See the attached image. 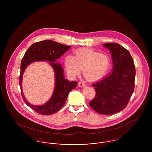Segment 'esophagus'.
Wrapping results in <instances>:
<instances>
[{
	"label": "esophagus",
	"instance_id": "1",
	"mask_svg": "<svg viewBox=\"0 0 152 152\" xmlns=\"http://www.w3.org/2000/svg\"><path fill=\"white\" fill-rule=\"evenodd\" d=\"M79 86L80 88H83V87H86V84L82 82H79Z\"/></svg>",
	"mask_w": 152,
	"mask_h": 152
}]
</instances>
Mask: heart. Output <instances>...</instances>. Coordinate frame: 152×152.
I'll list each match as a JSON object with an SVG mask.
<instances>
[{"label": "heart", "instance_id": "b5f03b06", "mask_svg": "<svg viewBox=\"0 0 152 152\" xmlns=\"http://www.w3.org/2000/svg\"><path fill=\"white\" fill-rule=\"evenodd\" d=\"M108 55L91 48H80L75 51V56L68 55L65 58L66 72L72 77L79 75L83 69V75L89 80L104 77L110 66Z\"/></svg>", "mask_w": 152, "mask_h": 152}]
</instances>
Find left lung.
<instances>
[{"label":"left lung","instance_id":"obj_1","mask_svg":"<svg viewBox=\"0 0 152 152\" xmlns=\"http://www.w3.org/2000/svg\"><path fill=\"white\" fill-rule=\"evenodd\" d=\"M102 45L110 51L113 70L92 84L96 96L89 105L98 113L110 115L126 107L134 91L136 69L129 52L123 46L115 43Z\"/></svg>","mask_w":152,"mask_h":152}]
</instances>
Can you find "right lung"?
Returning a JSON list of instances; mask_svg holds the SVG:
<instances>
[{"mask_svg": "<svg viewBox=\"0 0 152 152\" xmlns=\"http://www.w3.org/2000/svg\"><path fill=\"white\" fill-rule=\"evenodd\" d=\"M71 46L65 45L51 40H45L31 45L25 53L20 65L19 84L22 97L25 103L37 113L51 115L59 110L65 104L69 92L76 88L77 83L65 79L64 70L57 59L69 50ZM35 61H48L55 73V88L50 100L41 106L33 105L26 100L22 91V75L26 67Z\"/></svg>", "mask_w": 152, "mask_h": 152, "instance_id": "1", "label": "right lung"}]
</instances>
